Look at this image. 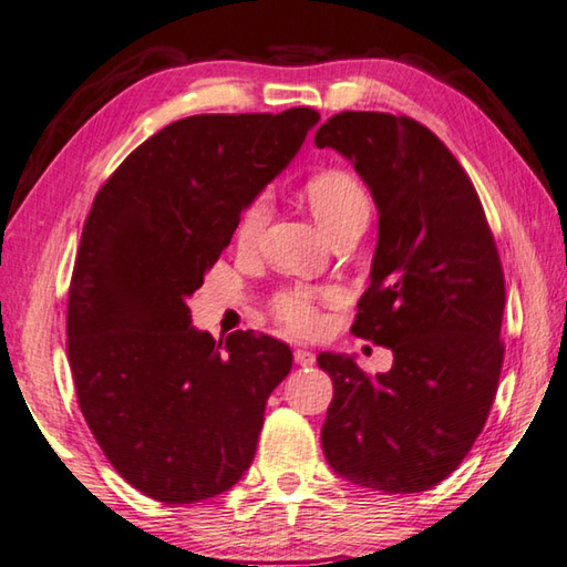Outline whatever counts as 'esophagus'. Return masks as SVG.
<instances>
[{
	"mask_svg": "<svg viewBox=\"0 0 567 567\" xmlns=\"http://www.w3.org/2000/svg\"><path fill=\"white\" fill-rule=\"evenodd\" d=\"M293 358H296V362H298V365H301V368H308V365H313V362H316L313 352L306 350V348H298V350L293 352Z\"/></svg>",
	"mask_w": 567,
	"mask_h": 567,
	"instance_id": "34e87169",
	"label": "esophagus"
}]
</instances>
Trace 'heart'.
Returning a JSON list of instances; mask_svg holds the SVG:
<instances>
[{"instance_id": "b5f03b06", "label": "heart", "mask_w": 567, "mask_h": 567, "mask_svg": "<svg viewBox=\"0 0 567 567\" xmlns=\"http://www.w3.org/2000/svg\"><path fill=\"white\" fill-rule=\"evenodd\" d=\"M306 199L311 205L316 219L330 237L348 227H365L372 212L370 192L348 169H323L306 183ZM271 202L266 195H256L241 209L234 227V241L244 251H251L259 244L261 234L269 224ZM274 316L293 333H313L320 326L318 291L306 286L284 288L274 296Z\"/></svg>"}]
</instances>
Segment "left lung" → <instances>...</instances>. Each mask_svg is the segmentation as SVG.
<instances>
[{
    "label": "left lung",
    "instance_id": "obj_1",
    "mask_svg": "<svg viewBox=\"0 0 567 567\" xmlns=\"http://www.w3.org/2000/svg\"><path fill=\"white\" fill-rule=\"evenodd\" d=\"M313 143L343 153L375 197L378 251L350 330L394 355L390 372L368 375L320 352L333 380L323 454L352 484L416 494L464 462L494 404L504 266L472 179L430 127L343 111Z\"/></svg>",
    "mask_w": 567,
    "mask_h": 567
}]
</instances>
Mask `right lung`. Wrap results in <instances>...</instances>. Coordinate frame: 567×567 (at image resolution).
I'll use <instances>...</instances> for the list:
<instances>
[{
    "mask_svg": "<svg viewBox=\"0 0 567 567\" xmlns=\"http://www.w3.org/2000/svg\"><path fill=\"white\" fill-rule=\"evenodd\" d=\"M318 121L313 109L183 117L117 165L85 217L66 313L79 408L115 472L155 501L237 484L291 372L271 336L199 333L187 298Z\"/></svg>",
    "mask_w": 567,
    "mask_h": 567,
    "instance_id": "obj_1",
    "label": "right lung"
}]
</instances>
